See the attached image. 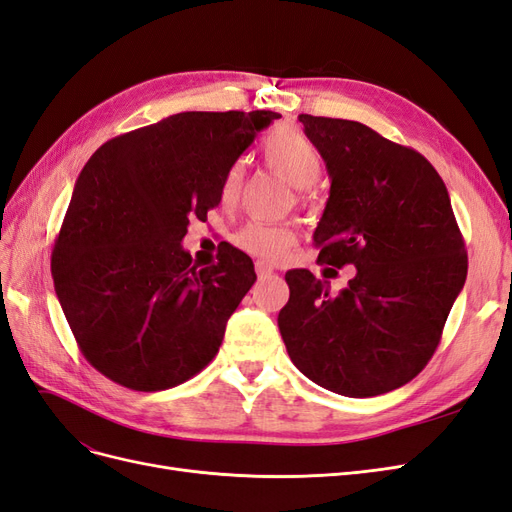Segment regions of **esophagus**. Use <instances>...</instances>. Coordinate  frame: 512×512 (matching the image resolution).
Here are the masks:
<instances>
[{"mask_svg":"<svg viewBox=\"0 0 512 512\" xmlns=\"http://www.w3.org/2000/svg\"><path fill=\"white\" fill-rule=\"evenodd\" d=\"M256 275L260 277H269V275H273V267L271 265H267V262H262V260H258L256 262Z\"/></svg>","mask_w":512,"mask_h":512,"instance_id":"34e87169","label":"esophagus"}]
</instances>
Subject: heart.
Listing matches in <instances>:
<instances>
[{"label":"heart","instance_id":"heart-1","mask_svg":"<svg viewBox=\"0 0 512 512\" xmlns=\"http://www.w3.org/2000/svg\"><path fill=\"white\" fill-rule=\"evenodd\" d=\"M262 158L277 177H282L297 190L309 188L322 175L318 149L299 130L282 128L273 132L262 145ZM243 185L245 166L243 162H235L226 170L220 185V203L224 209H235L239 205ZM294 239L297 237H294V228L290 224L267 222H247L232 235L235 247L262 262H280L294 245Z\"/></svg>","mask_w":512,"mask_h":512}]
</instances>
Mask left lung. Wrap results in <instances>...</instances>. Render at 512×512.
I'll list each match as a JSON object with an SVG mask.
<instances>
[{
    "label": "left lung",
    "instance_id": "1",
    "mask_svg": "<svg viewBox=\"0 0 512 512\" xmlns=\"http://www.w3.org/2000/svg\"><path fill=\"white\" fill-rule=\"evenodd\" d=\"M299 121L331 179L314 232L318 262L354 265L356 275L331 297L329 282L288 271L290 299L277 327L290 361L322 389L346 397L395 391L436 352L466 284L468 254L451 198L421 153L363 123Z\"/></svg>",
    "mask_w": 512,
    "mask_h": 512
}]
</instances>
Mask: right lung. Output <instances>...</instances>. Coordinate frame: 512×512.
<instances>
[{
  "label": "right lung",
  "mask_w": 512,
  "mask_h": 512,
  "mask_svg": "<svg viewBox=\"0 0 512 512\" xmlns=\"http://www.w3.org/2000/svg\"><path fill=\"white\" fill-rule=\"evenodd\" d=\"M280 113H177L104 143L76 179L51 273L85 359L132 391H164L220 350L226 322L256 282L228 247L192 265L190 220L220 205L226 170Z\"/></svg>",
  "instance_id": "add662e5"
}]
</instances>
